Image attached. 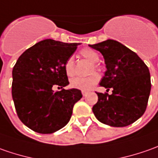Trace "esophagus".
Segmentation results:
<instances>
[{"label": "esophagus", "mask_w": 158, "mask_h": 158, "mask_svg": "<svg viewBox=\"0 0 158 158\" xmlns=\"http://www.w3.org/2000/svg\"><path fill=\"white\" fill-rule=\"evenodd\" d=\"M81 93H82L83 96H86V94H88V92H87V91H85V90H82V91H81Z\"/></svg>", "instance_id": "obj_1"}]
</instances>
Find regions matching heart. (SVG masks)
I'll use <instances>...</instances> for the list:
<instances>
[{"instance_id": "heart-1", "label": "heart", "mask_w": 158, "mask_h": 158, "mask_svg": "<svg viewBox=\"0 0 158 158\" xmlns=\"http://www.w3.org/2000/svg\"><path fill=\"white\" fill-rule=\"evenodd\" d=\"M81 55L91 63H97L100 60L99 53L91 49L85 48L81 51ZM64 72L68 77H73L76 74V69L74 64V59L70 57L64 63ZM100 80V76L97 73L91 74L88 77H78L71 81V85L74 88L79 90H89L93 88Z\"/></svg>"}]
</instances>
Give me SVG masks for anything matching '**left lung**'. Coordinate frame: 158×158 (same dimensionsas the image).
<instances>
[{
    "instance_id": "obj_1",
    "label": "left lung",
    "mask_w": 158,
    "mask_h": 158,
    "mask_svg": "<svg viewBox=\"0 0 158 158\" xmlns=\"http://www.w3.org/2000/svg\"><path fill=\"white\" fill-rule=\"evenodd\" d=\"M89 46L104 57L106 71L100 82L112 94L96 93L93 112L98 121L112 127L135 123L146 110L151 89L149 68L135 52L121 43L107 39Z\"/></svg>"
}]
</instances>
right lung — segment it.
<instances>
[{
    "label": "right lung",
    "mask_w": 158,
    "mask_h": 158,
    "mask_svg": "<svg viewBox=\"0 0 158 158\" xmlns=\"http://www.w3.org/2000/svg\"><path fill=\"white\" fill-rule=\"evenodd\" d=\"M79 44L45 39L26 50L12 71V97L22 123L35 132L52 134L69 123L81 91L68 85L64 63ZM62 90L54 92L52 87Z\"/></svg>",
    "instance_id": "add662e5"
}]
</instances>
